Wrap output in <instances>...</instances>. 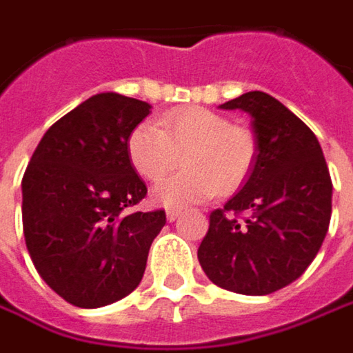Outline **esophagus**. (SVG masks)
Wrapping results in <instances>:
<instances>
[{
	"label": "esophagus",
	"instance_id": "esophagus-1",
	"mask_svg": "<svg viewBox=\"0 0 353 353\" xmlns=\"http://www.w3.org/2000/svg\"><path fill=\"white\" fill-rule=\"evenodd\" d=\"M166 218H168V222H174V220H177V218H179V210H174V208H168V210H166Z\"/></svg>",
	"mask_w": 353,
	"mask_h": 353
}]
</instances>
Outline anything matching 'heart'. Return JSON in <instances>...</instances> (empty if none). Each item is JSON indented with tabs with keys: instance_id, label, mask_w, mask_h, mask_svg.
Wrapping results in <instances>:
<instances>
[{
	"instance_id": "obj_1",
	"label": "heart",
	"mask_w": 353,
	"mask_h": 353,
	"mask_svg": "<svg viewBox=\"0 0 353 353\" xmlns=\"http://www.w3.org/2000/svg\"><path fill=\"white\" fill-rule=\"evenodd\" d=\"M183 154L187 170L152 189V201L183 208L232 193L249 176L255 162V139L243 127L207 108H181L139 123L127 137V158L137 174L158 181Z\"/></svg>"
}]
</instances>
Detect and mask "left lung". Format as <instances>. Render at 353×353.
Returning <instances> with one entry per match:
<instances>
[{"label":"left lung","mask_w":353,"mask_h":353,"mask_svg":"<svg viewBox=\"0 0 353 353\" xmlns=\"http://www.w3.org/2000/svg\"><path fill=\"white\" fill-rule=\"evenodd\" d=\"M220 108L251 117L255 162L243 187L210 214L196 257L216 286L267 296L317 257L332 212V181L315 133L276 98L253 90ZM243 210L254 216L239 223L235 214Z\"/></svg>","instance_id":"left-lung-1"}]
</instances>
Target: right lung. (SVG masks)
Returning <instances> with one entry per match:
<instances>
[{
  "label": "right lung",
  "instance_id": "right-lung-1",
  "mask_svg": "<svg viewBox=\"0 0 353 353\" xmlns=\"http://www.w3.org/2000/svg\"><path fill=\"white\" fill-rule=\"evenodd\" d=\"M143 100L100 92L57 119L23 176V230L38 274L71 305L96 309L135 290L166 212H135L145 181L127 137L148 114Z\"/></svg>",
  "mask_w": 353,
  "mask_h": 353
}]
</instances>
